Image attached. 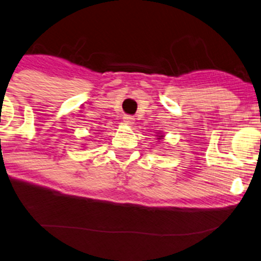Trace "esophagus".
I'll return each instance as SVG.
<instances>
[{"instance_id":"34e87169","label":"esophagus","mask_w":261,"mask_h":261,"mask_svg":"<svg viewBox=\"0 0 261 261\" xmlns=\"http://www.w3.org/2000/svg\"><path fill=\"white\" fill-rule=\"evenodd\" d=\"M123 119H124L123 120L124 124L128 125V126H134V124H135V118L134 117H130V115H125Z\"/></svg>"}]
</instances>
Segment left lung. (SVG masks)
I'll return each instance as SVG.
<instances>
[{"label": "left lung", "mask_w": 261, "mask_h": 261, "mask_svg": "<svg viewBox=\"0 0 261 261\" xmlns=\"http://www.w3.org/2000/svg\"><path fill=\"white\" fill-rule=\"evenodd\" d=\"M155 136H156V138H158V142H161V141L164 140L165 135H163V133H156V135H155Z\"/></svg>", "instance_id": "left-lung-1"}]
</instances>
